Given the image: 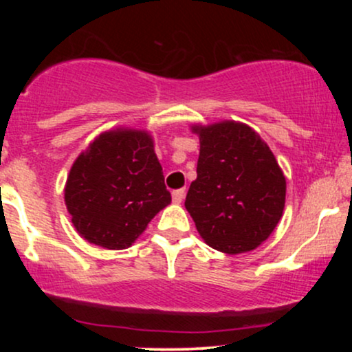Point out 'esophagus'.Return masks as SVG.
Segmentation results:
<instances>
[{
	"instance_id": "esophagus-1",
	"label": "esophagus",
	"mask_w": 352,
	"mask_h": 352,
	"mask_svg": "<svg viewBox=\"0 0 352 352\" xmlns=\"http://www.w3.org/2000/svg\"><path fill=\"white\" fill-rule=\"evenodd\" d=\"M185 197V188H179V190H173L172 192V200L173 204H182Z\"/></svg>"
}]
</instances>
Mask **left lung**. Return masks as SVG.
<instances>
[{
  "label": "left lung",
  "instance_id": "left-lung-1",
  "mask_svg": "<svg viewBox=\"0 0 352 352\" xmlns=\"http://www.w3.org/2000/svg\"><path fill=\"white\" fill-rule=\"evenodd\" d=\"M200 139L197 179L185 208L200 236L228 254L252 252L283 215L286 179L265 140L246 124L192 125Z\"/></svg>",
  "mask_w": 352,
  "mask_h": 352
}]
</instances>
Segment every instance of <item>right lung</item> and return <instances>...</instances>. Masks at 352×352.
<instances>
[{
  "label": "right lung",
  "instance_id": "obj_1",
  "mask_svg": "<svg viewBox=\"0 0 352 352\" xmlns=\"http://www.w3.org/2000/svg\"><path fill=\"white\" fill-rule=\"evenodd\" d=\"M64 201L84 240L129 248L172 201L152 135L119 127L96 137L72 164Z\"/></svg>",
  "mask_w": 352,
  "mask_h": 352
}]
</instances>
